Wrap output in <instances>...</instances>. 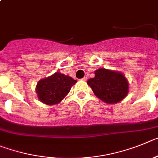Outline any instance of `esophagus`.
Here are the masks:
<instances>
[{"instance_id":"34e87169","label":"esophagus","mask_w":158,"mask_h":158,"mask_svg":"<svg viewBox=\"0 0 158 158\" xmlns=\"http://www.w3.org/2000/svg\"><path fill=\"white\" fill-rule=\"evenodd\" d=\"M82 81H85V82H86V81H87V77L83 78V79H82Z\"/></svg>"}]
</instances>
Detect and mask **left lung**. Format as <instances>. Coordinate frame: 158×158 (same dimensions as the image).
<instances>
[{"mask_svg": "<svg viewBox=\"0 0 158 158\" xmlns=\"http://www.w3.org/2000/svg\"><path fill=\"white\" fill-rule=\"evenodd\" d=\"M94 74V78L88 79L87 84L95 96L102 102L111 105L116 104L128 94V81L122 72L99 69Z\"/></svg>", "mask_w": 158, "mask_h": 158, "instance_id": "8db88e82", "label": "left lung"}]
</instances>
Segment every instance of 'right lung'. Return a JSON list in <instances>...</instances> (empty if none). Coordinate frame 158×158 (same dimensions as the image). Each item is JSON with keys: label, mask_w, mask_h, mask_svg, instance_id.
I'll return each mask as SVG.
<instances>
[{"label": "right lung", "mask_w": 158, "mask_h": 158, "mask_svg": "<svg viewBox=\"0 0 158 158\" xmlns=\"http://www.w3.org/2000/svg\"><path fill=\"white\" fill-rule=\"evenodd\" d=\"M76 82L70 76L55 72L52 76L38 81L35 92L41 102L48 106H53L64 98Z\"/></svg>", "instance_id": "add662e5"}]
</instances>
